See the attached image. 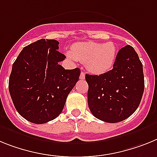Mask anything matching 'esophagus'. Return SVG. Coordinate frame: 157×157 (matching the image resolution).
<instances>
[{
    "instance_id": "esophagus-1",
    "label": "esophagus",
    "mask_w": 157,
    "mask_h": 157,
    "mask_svg": "<svg viewBox=\"0 0 157 157\" xmlns=\"http://www.w3.org/2000/svg\"><path fill=\"white\" fill-rule=\"evenodd\" d=\"M84 77H85V73H84V72H81V73H80V79H81V80H84Z\"/></svg>"
}]
</instances>
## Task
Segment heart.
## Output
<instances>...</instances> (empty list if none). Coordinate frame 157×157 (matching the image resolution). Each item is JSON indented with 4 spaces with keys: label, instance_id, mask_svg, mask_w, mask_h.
Masks as SVG:
<instances>
[{
    "label": "heart",
    "instance_id": "heart-1",
    "mask_svg": "<svg viewBox=\"0 0 157 157\" xmlns=\"http://www.w3.org/2000/svg\"><path fill=\"white\" fill-rule=\"evenodd\" d=\"M116 52V46L112 42L104 44L88 42L73 45L72 52H69L67 55L70 59L84 62L92 74L101 75L113 68Z\"/></svg>",
    "mask_w": 157,
    "mask_h": 157
}]
</instances>
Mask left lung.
I'll return each instance as SVG.
<instances>
[{"label": "left lung", "mask_w": 157, "mask_h": 157, "mask_svg": "<svg viewBox=\"0 0 157 157\" xmlns=\"http://www.w3.org/2000/svg\"><path fill=\"white\" fill-rule=\"evenodd\" d=\"M88 103L94 116L103 122H122L135 112L144 88L143 65L133 46L117 54L113 69L101 75H85Z\"/></svg>", "instance_id": "1"}]
</instances>
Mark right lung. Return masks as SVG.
<instances>
[{"instance_id":"1","label":"right lung","mask_w":157,"mask_h":157,"mask_svg":"<svg viewBox=\"0 0 157 157\" xmlns=\"http://www.w3.org/2000/svg\"><path fill=\"white\" fill-rule=\"evenodd\" d=\"M59 42L39 39L25 46L13 65L9 89L16 111L35 124L54 120L62 113L80 69H65Z\"/></svg>"}]
</instances>
